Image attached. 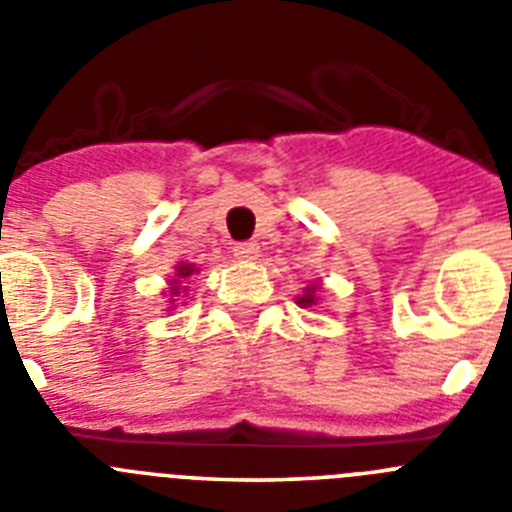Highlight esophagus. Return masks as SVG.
I'll return each mask as SVG.
<instances>
[{
  "label": "esophagus",
  "mask_w": 512,
  "mask_h": 512,
  "mask_svg": "<svg viewBox=\"0 0 512 512\" xmlns=\"http://www.w3.org/2000/svg\"><path fill=\"white\" fill-rule=\"evenodd\" d=\"M233 256L235 259H243V261H251L259 256V243L256 241H241L233 246Z\"/></svg>",
  "instance_id": "esophagus-1"
}]
</instances>
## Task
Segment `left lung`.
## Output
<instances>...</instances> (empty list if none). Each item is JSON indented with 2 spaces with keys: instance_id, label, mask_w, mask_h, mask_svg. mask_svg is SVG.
Segmentation results:
<instances>
[{
  "instance_id": "left-lung-1",
  "label": "left lung",
  "mask_w": 512,
  "mask_h": 512,
  "mask_svg": "<svg viewBox=\"0 0 512 512\" xmlns=\"http://www.w3.org/2000/svg\"><path fill=\"white\" fill-rule=\"evenodd\" d=\"M315 302H318V297H315V287H307L305 295L297 297V305H302V307H310V305H315Z\"/></svg>"
}]
</instances>
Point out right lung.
<instances>
[{"label": "right lung", "mask_w": 512, "mask_h": 512, "mask_svg": "<svg viewBox=\"0 0 512 512\" xmlns=\"http://www.w3.org/2000/svg\"><path fill=\"white\" fill-rule=\"evenodd\" d=\"M192 274H194L192 264H182L179 269H176V277H179V279H187V277H192ZM179 279H174V287L169 289L171 297H179V292H182V287H179Z\"/></svg>", "instance_id": "obj_1"}]
</instances>
